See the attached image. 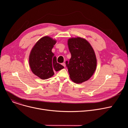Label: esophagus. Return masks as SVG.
Returning <instances> with one entry per match:
<instances>
[{
	"label": "esophagus",
	"mask_w": 128,
	"mask_h": 128,
	"mask_svg": "<svg viewBox=\"0 0 128 128\" xmlns=\"http://www.w3.org/2000/svg\"><path fill=\"white\" fill-rule=\"evenodd\" d=\"M62 65L64 67H65V66H66V64H65V63H62Z\"/></svg>",
	"instance_id": "34e87169"
}]
</instances>
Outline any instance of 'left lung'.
<instances>
[{"instance_id": "1", "label": "left lung", "mask_w": 128, "mask_h": 128, "mask_svg": "<svg viewBox=\"0 0 128 128\" xmlns=\"http://www.w3.org/2000/svg\"><path fill=\"white\" fill-rule=\"evenodd\" d=\"M67 44L71 54L69 63L66 62L70 78L76 84H82L92 77L96 70L95 52L89 42L84 38H70Z\"/></svg>"}]
</instances>
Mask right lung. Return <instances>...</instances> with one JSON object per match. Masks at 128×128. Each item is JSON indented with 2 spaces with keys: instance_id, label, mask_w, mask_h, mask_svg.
I'll list each match as a JSON object with an SVG mask.
<instances>
[{
  "instance_id": "1",
  "label": "right lung",
  "mask_w": 128,
  "mask_h": 128,
  "mask_svg": "<svg viewBox=\"0 0 128 128\" xmlns=\"http://www.w3.org/2000/svg\"><path fill=\"white\" fill-rule=\"evenodd\" d=\"M57 40L48 36L39 40L33 46L29 56V64L32 72L42 80H46L64 67L57 63V58L52 52Z\"/></svg>"
}]
</instances>
